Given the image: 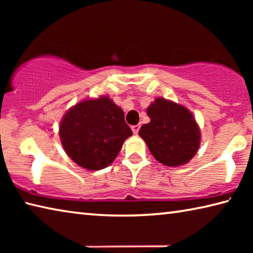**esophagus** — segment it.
Instances as JSON below:
<instances>
[{"instance_id": "1", "label": "esophagus", "mask_w": 253, "mask_h": 253, "mask_svg": "<svg viewBox=\"0 0 253 253\" xmlns=\"http://www.w3.org/2000/svg\"><path fill=\"white\" fill-rule=\"evenodd\" d=\"M139 128H140V125H134V126H131V130L134 134H138Z\"/></svg>"}]
</instances>
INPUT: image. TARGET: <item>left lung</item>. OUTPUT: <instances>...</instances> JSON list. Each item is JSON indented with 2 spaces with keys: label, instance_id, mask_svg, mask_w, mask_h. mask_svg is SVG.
I'll return each instance as SVG.
<instances>
[{
  "label": "left lung",
  "instance_id": "1",
  "mask_svg": "<svg viewBox=\"0 0 253 253\" xmlns=\"http://www.w3.org/2000/svg\"><path fill=\"white\" fill-rule=\"evenodd\" d=\"M147 114L151 122L144 124L138 134L155 160L173 168L190 162L201 139L200 128L191 111L170 100L156 98Z\"/></svg>",
  "mask_w": 253,
  "mask_h": 253
}]
</instances>
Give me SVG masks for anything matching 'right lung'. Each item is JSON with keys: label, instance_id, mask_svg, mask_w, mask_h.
Returning <instances> with one entry per match:
<instances>
[{"label": "right lung", "instance_id": "obj_1", "mask_svg": "<svg viewBox=\"0 0 253 253\" xmlns=\"http://www.w3.org/2000/svg\"><path fill=\"white\" fill-rule=\"evenodd\" d=\"M59 135L72 161L85 169L98 170L114 162L132 132L122 108L102 96L80 101L68 110Z\"/></svg>", "mask_w": 253, "mask_h": 253}]
</instances>
